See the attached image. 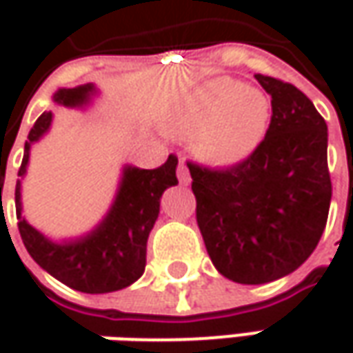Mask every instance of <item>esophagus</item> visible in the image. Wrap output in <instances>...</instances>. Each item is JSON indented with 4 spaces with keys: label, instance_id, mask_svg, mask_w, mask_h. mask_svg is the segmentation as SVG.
Masks as SVG:
<instances>
[{
    "label": "esophagus",
    "instance_id": "esophagus-1",
    "mask_svg": "<svg viewBox=\"0 0 353 353\" xmlns=\"http://www.w3.org/2000/svg\"><path fill=\"white\" fill-rule=\"evenodd\" d=\"M176 176H179V183L181 184H190V172H188V167H186V163H184L183 159H181V163H179V169H176Z\"/></svg>",
    "mask_w": 353,
    "mask_h": 353
}]
</instances>
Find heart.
Listing matches in <instances>:
<instances>
[{
	"instance_id": "obj_1",
	"label": "heart",
	"mask_w": 353,
	"mask_h": 353,
	"mask_svg": "<svg viewBox=\"0 0 353 353\" xmlns=\"http://www.w3.org/2000/svg\"><path fill=\"white\" fill-rule=\"evenodd\" d=\"M269 123V96L230 76L200 82L163 117L169 135H192L194 155L212 167H236L248 161L263 143Z\"/></svg>"
}]
</instances>
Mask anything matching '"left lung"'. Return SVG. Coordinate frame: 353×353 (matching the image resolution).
<instances>
[{
	"mask_svg": "<svg viewBox=\"0 0 353 353\" xmlns=\"http://www.w3.org/2000/svg\"><path fill=\"white\" fill-rule=\"evenodd\" d=\"M273 116L257 151L230 169L188 163L196 222L214 267L241 285L296 271L326 228L332 183L328 128L292 84L255 74Z\"/></svg>",
	"mask_w": 353,
	"mask_h": 353,
	"instance_id": "8db88e82",
	"label": "left lung"
}]
</instances>
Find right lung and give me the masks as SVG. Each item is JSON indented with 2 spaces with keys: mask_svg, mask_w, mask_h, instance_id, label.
I'll return each instance as SVG.
<instances>
[{
  "mask_svg": "<svg viewBox=\"0 0 353 353\" xmlns=\"http://www.w3.org/2000/svg\"><path fill=\"white\" fill-rule=\"evenodd\" d=\"M100 96L96 84L59 88L52 102L70 110H84ZM52 112H45L34 121L25 141V153L15 186V208L19 234L29 255L48 275L66 287L88 294H103L125 289L141 277L147 263V239L161 210L163 192L179 184L176 157L170 155L159 169H139L123 165L116 196L102 220L90 232L76 237L52 239L39 232L23 216V179L27 174L31 149L52 125Z\"/></svg>",
  "mask_w": 353,
  "mask_h": 353,
  "instance_id": "1",
  "label": "right lung"
}]
</instances>
